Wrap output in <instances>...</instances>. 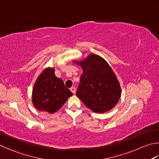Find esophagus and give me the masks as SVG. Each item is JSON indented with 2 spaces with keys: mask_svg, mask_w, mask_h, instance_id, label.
<instances>
[{
  "mask_svg": "<svg viewBox=\"0 0 159 159\" xmlns=\"http://www.w3.org/2000/svg\"><path fill=\"white\" fill-rule=\"evenodd\" d=\"M70 90H71V92L73 93V94H74V93L76 92V88H74V87H71V88H70Z\"/></svg>",
  "mask_w": 159,
  "mask_h": 159,
  "instance_id": "esophagus-1",
  "label": "esophagus"
}]
</instances>
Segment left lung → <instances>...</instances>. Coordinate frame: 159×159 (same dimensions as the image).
<instances>
[{
  "label": "left lung",
  "instance_id": "left-lung-1",
  "mask_svg": "<svg viewBox=\"0 0 159 159\" xmlns=\"http://www.w3.org/2000/svg\"><path fill=\"white\" fill-rule=\"evenodd\" d=\"M83 68L77 97L96 113H104L117 104L121 94L119 82L102 57L92 54L79 63Z\"/></svg>",
  "mask_w": 159,
  "mask_h": 159
}]
</instances>
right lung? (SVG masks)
Segmentation results:
<instances>
[{"mask_svg": "<svg viewBox=\"0 0 159 159\" xmlns=\"http://www.w3.org/2000/svg\"><path fill=\"white\" fill-rule=\"evenodd\" d=\"M72 95V92L65 86L63 80L55 76L54 69L48 68L34 84L32 102L39 110L52 114L61 109Z\"/></svg>", "mask_w": 159, "mask_h": 159, "instance_id": "add662e5", "label": "right lung"}]
</instances>
